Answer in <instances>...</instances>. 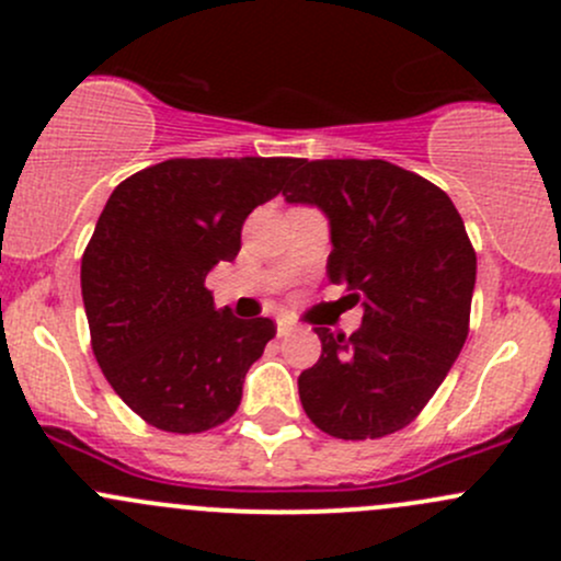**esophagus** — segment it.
Segmentation results:
<instances>
[{
	"mask_svg": "<svg viewBox=\"0 0 561 561\" xmlns=\"http://www.w3.org/2000/svg\"><path fill=\"white\" fill-rule=\"evenodd\" d=\"M293 322L290 320H285V317H279V320H276V333H279V336H290L293 333Z\"/></svg>",
	"mask_w": 561,
	"mask_h": 561,
	"instance_id": "34e87169",
	"label": "esophagus"
}]
</instances>
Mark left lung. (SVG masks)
<instances>
[{
  "instance_id": "1",
  "label": "left lung",
  "mask_w": 561,
  "mask_h": 561,
  "mask_svg": "<svg viewBox=\"0 0 561 561\" xmlns=\"http://www.w3.org/2000/svg\"><path fill=\"white\" fill-rule=\"evenodd\" d=\"M282 195L325 214L328 276L364 307L353 336L314 328L322 355L298 377L304 410L339 439L399 432L467 342L478 260L454 201L386 160H298Z\"/></svg>"
}]
</instances>
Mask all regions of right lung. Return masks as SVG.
<instances>
[{"label": "right lung", "instance_id": "add662e5", "mask_svg": "<svg viewBox=\"0 0 561 561\" xmlns=\"http://www.w3.org/2000/svg\"><path fill=\"white\" fill-rule=\"evenodd\" d=\"M296 162L168 160L107 197L81 260L83 307L105 380L151 426L197 434L239 410L276 325L214 307L206 276L236 260L244 219Z\"/></svg>", "mask_w": 561, "mask_h": 561}]
</instances>
